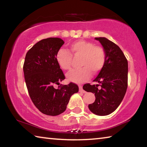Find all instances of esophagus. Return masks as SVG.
<instances>
[{
	"mask_svg": "<svg viewBox=\"0 0 147 147\" xmlns=\"http://www.w3.org/2000/svg\"><path fill=\"white\" fill-rule=\"evenodd\" d=\"M79 87V92L80 93H85L86 91L84 90L83 88H82V85H78Z\"/></svg>",
	"mask_w": 147,
	"mask_h": 147,
	"instance_id": "esophagus-1",
	"label": "esophagus"
}]
</instances>
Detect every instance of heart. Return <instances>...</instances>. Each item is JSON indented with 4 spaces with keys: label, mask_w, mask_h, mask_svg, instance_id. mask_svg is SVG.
Returning a JSON list of instances; mask_svg holds the SVG:
<instances>
[{
    "label": "heart",
    "mask_w": 147,
    "mask_h": 147,
    "mask_svg": "<svg viewBox=\"0 0 147 147\" xmlns=\"http://www.w3.org/2000/svg\"><path fill=\"white\" fill-rule=\"evenodd\" d=\"M73 56L80 57L78 69H73L67 74V78L71 82L80 83L90 78L91 72L95 74L99 73L106 63V54L102 47L94 45L92 42L79 40L69 46V51L59 49L56 55L58 65L63 70H69L71 67Z\"/></svg>",
    "instance_id": "heart-1"
}]
</instances>
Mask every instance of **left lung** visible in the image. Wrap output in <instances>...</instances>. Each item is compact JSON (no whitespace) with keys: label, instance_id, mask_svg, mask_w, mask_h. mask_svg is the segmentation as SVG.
Segmentation results:
<instances>
[{"label":"left lung","instance_id":"1","mask_svg":"<svg viewBox=\"0 0 147 147\" xmlns=\"http://www.w3.org/2000/svg\"><path fill=\"white\" fill-rule=\"evenodd\" d=\"M105 49L106 63L94 80L99 84H86L84 90L94 93L95 100L89 104L91 112L97 115H108L120 105L128 87V61L123 51L106 38H95ZM100 87H99V86Z\"/></svg>","mask_w":147,"mask_h":147}]
</instances>
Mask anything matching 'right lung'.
Masks as SVG:
<instances>
[{"label": "right lung", "mask_w": 147, "mask_h": 147, "mask_svg": "<svg viewBox=\"0 0 147 147\" xmlns=\"http://www.w3.org/2000/svg\"><path fill=\"white\" fill-rule=\"evenodd\" d=\"M64 44L61 38L43 39L27 52L23 65L24 79L30 97L35 106L47 115H58L65 111L69 99L78 91L76 84L54 88L65 78L56 55Z\"/></svg>", "instance_id": "1"}]
</instances>
